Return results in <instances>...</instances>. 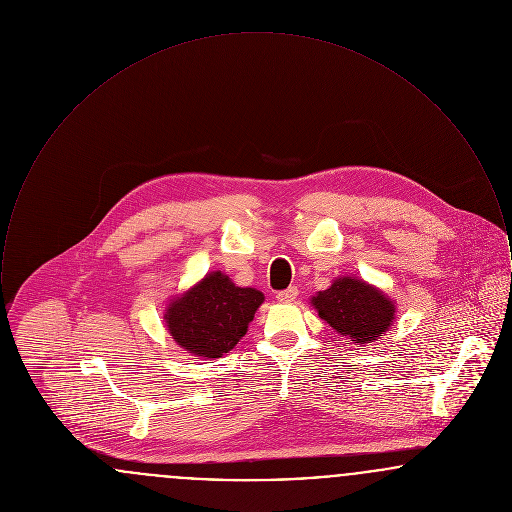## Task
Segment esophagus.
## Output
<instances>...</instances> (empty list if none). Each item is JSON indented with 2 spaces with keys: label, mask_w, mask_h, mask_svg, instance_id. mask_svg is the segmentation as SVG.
Here are the masks:
<instances>
[{
  "label": "esophagus",
  "mask_w": 512,
  "mask_h": 512,
  "mask_svg": "<svg viewBox=\"0 0 512 512\" xmlns=\"http://www.w3.org/2000/svg\"><path fill=\"white\" fill-rule=\"evenodd\" d=\"M295 297H297V288H295V286L284 290V292H278V295H276V299H278L280 303H292V301H295Z\"/></svg>",
  "instance_id": "34e87169"
}]
</instances>
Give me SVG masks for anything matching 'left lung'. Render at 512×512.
<instances>
[{
    "label": "left lung",
    "instance_id": "obj_1",
    "mask_svg": "<svg viewBox=\"0 0 512 512\" xmlns=\"http://www.w3.org/2000/svg\"><path fill=\"white\" fill-rule=\"evenodd\" d=\"M311 305L340 336L363 345L376 341L395 318V303L382 290L355 276H341L324 292H318Z\"/></svg>",
    "mask_w": 512,
    "mask_h": 512
}]
</instances>
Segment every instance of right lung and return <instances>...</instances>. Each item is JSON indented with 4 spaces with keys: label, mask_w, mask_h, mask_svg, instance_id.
Segmentation results:
<instances>
[{
    "label": "right lung",
    "mask_w": 512,
    "mask_h": 512,
    "mask_svg": "<svg viewBox=\"0 0 512 512\" xmlns=\"http://www.w3.org/2000/svg\"><path fill=\"white\" fill-rule=\"evenodd\" d=\"M263 301L259 290L240 288L224 272L213 270L172 299L165 322L182 349L195 357L219 359L244 338Z\"/></svg>",
    "instance_id": "1"
}]
</instances>
